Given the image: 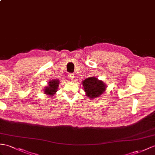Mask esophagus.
<instances>
[{"mask_svg":"<svg viewBox=\"0 0 155 155\" xmlns=\"http://www.w3.org/2000/svg\"><path fill=\"white\" fill-rule=\"evenodd\" d=\"M68 78H70V80H74V75L73 74H68Z\"/></svg>","mask_w":155,"mask_h":155,"instance_id":"esophagus-1","label":"esophagus"}]
</instances>
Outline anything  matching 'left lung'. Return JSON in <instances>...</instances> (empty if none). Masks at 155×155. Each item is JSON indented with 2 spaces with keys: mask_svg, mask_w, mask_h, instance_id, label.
Listing matches in <instances>:
<instances>
[{
  "mask_svg": "<svg viewBox=\"0 0 155 155\" xmlns=\"http://www.w3.org/2000/svg\"><path fill=\"white\" fill-rule=\"evenodd\" d=\"M82 84L87 97H89L90 99H94L100 97L105 91L107 87L104 82L95 77L85 79L82 81Z\"/></svg>",
  "mask_w": 155,
  "mask_h": 155,
  "instance_id": "left-lung-1",
  "label": "left lung"
}]
</instances>
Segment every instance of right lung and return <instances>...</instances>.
<instances>
[{
  "label": "right lung",
  "instance_id": "obj_1",
  "mask_svg": "<svg viewBox=\"0 0 155 155\" xmlns=\"http://www.w3.org/2000/svg\"><path fill=\"white\" fill-rule=\"evenodd\" d=\"M59 85V80H52L48 82V86L45 87L44 89V93L47 94L49 97H52L55 93L58 91V87Z\"/></svg>",
  "mask_w": 155,
  "mask_h": 155
}]
</instances>
